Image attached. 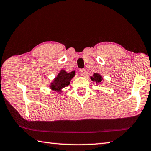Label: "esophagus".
Returning <instances> with one entry per match:
<instances>
[{
    "mask_svg": "<svg viewBox=\"0 0 151 151\" xmlns=\"http://www.w3.org/2000/svg\"><path fill=\"white\" fill-rule=\"evenodd\" d=\"M79 74L81 76H85V74H86V70L85 69H81L79 70Z\"/></svg>",
    "mask_w": 151,
    "mask_h": 151,
    "instance_id": "34e87169",
    "label": "esophagus"
}]
</instances>
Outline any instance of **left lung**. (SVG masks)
Wrapping results in <instances>:
<instances>
[{"label": "left lung", "mask_w": 151, "mask_h": 151, "mask_svg": "<svg viewBox=\"0 0 151 151\" xmlns=\"http://www.w3.org/2000/svg\"><path fill=\"white\" fill-rule=\"evenodd\" d=\"M90 78L91 79V81L96 82L97 84L98 83H101L103 81V77L99 73H94L93 76H90Z\"/></svg>", "instance_id": "left-lung-1"}]
</instances>
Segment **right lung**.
I'll return each mask as SVG.
<instances>
[{
  "label": "right lung",
  "mask_w": 151,
  "mask_h": 151,
  "mask_svg": "<svg viewBox=\"0 0 151 151\" xmlns=\"http://www.w3.org/2000/svg\"><path fill=\"white\" fill-rule=\"evenodd\" d=\"M75 76V71H72L71 73H67L66 70H62L54 78L53 82L50 85V88L52 91H56L59 93L63 92V88L66 87L70 84L72 78Z\"/></svg>",
  "instance_id": "obj_1"
}]
</instances>
